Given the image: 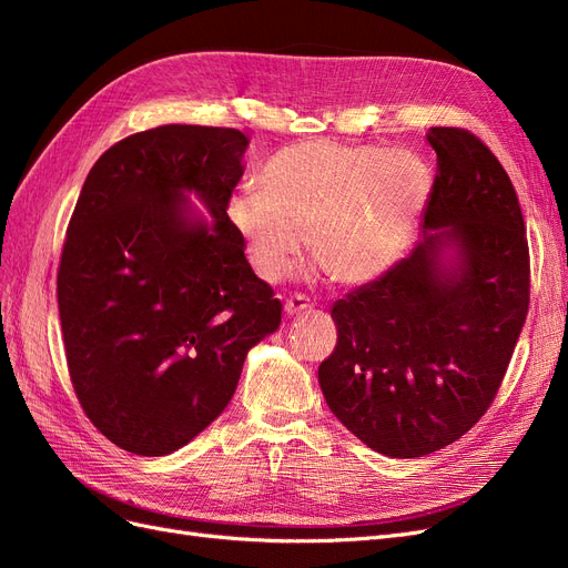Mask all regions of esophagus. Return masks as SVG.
<instances>
[{"instance_id":"1","label":"esophagus","mask_w":568,"mask_h":568,"mask_svg":"<svg viewBox=\"0 0 568 568\" xmlns=\"http://www.w3.org/2000/svg\"><path fill=\"white\" fill-rule=\"evenodd\" d=\"M307 307H313V301L307 298V296H303V294L288 296V298H286V303H284V311H286V315H298V313L307 311Z\"/></svg>"}]
</instances>
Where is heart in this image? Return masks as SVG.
I'll use <instances>...</instances> for the list:
<instances>
[{
	"instance_id": "heart-1",
	"label": "heart",
	"mask_w": 568,
	"mask_h": 568,
	"mask_svg": "<svg viewBox=\"0 0 568 568\" xmlns=\"http://www.w3.org/2000/svg\"><path fill=\"white\" fill-rule=\"evenodd\" d=\"M432 178L405 151L313 140L265 163L257 194H239L230 217L263 280H280L311 236L317 265L343 284L382 274L405 248Z\"/></svg>"
}]
</instances>
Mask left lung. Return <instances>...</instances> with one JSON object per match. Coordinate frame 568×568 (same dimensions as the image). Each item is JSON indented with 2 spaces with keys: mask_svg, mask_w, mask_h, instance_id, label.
<instances>
[{
  "mask_svg": "<svg viewBox=\"0 0 568 568\" xmlns=\"http://www.w3.org/2000/svg\"><path fill=\"white\" fill-rule=\"evenodd\" d=\"M438 173L424 242L332 307L336 348L320 365L326 405L372 450L424 457L486 415L530 303L526 222L495 153L464 128H432ZM443 237L457 268L437 263Z\"/></svg>",
  "mask_w": 568,
  "mask_h": 568,
  "instance_id": "obj_1",
  "label": "left lung"
}]
</instances>
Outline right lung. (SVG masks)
Masks as SVG:
<instances>
[{
  "mask_svg": "<svg viewBox=\"0 0 568 568\" xmlns=\"http://www.w3.org/2000/svg\"><path fill=\"white\" fill-rule=\"evenodd\" d=\"M246 146L234 128L161 125L101 153L82 184L57 272L65 363L84 415L128 453L199 436L282 322L227 215ZM186 187L211 229L183 215Z\"/></svg>",
  "mask_w": 568,
  "mask_h": 568,
  "instance_id": "obj_1",
  "label": "right lung"
}]
</instances>
